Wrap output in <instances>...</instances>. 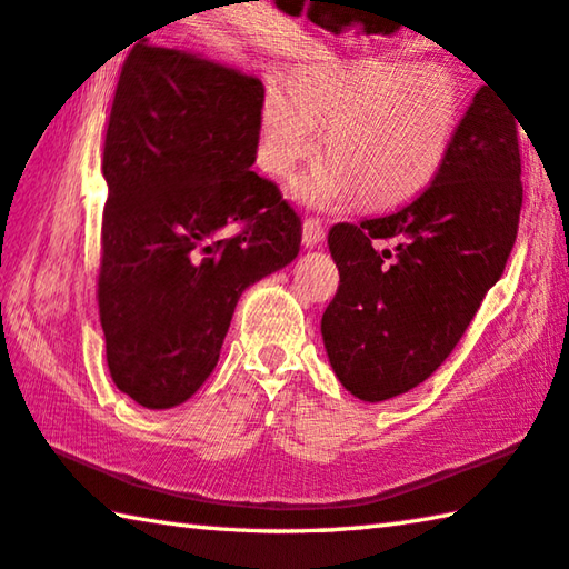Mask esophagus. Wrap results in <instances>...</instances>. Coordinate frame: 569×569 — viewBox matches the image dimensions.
Instances as JSON below:
<instances>
[{
	"label": "esophagus",
	"instance_id": "obj_1",
	"mask_svg": "<svg viewBox=\"0 0 569 569\" xmlns=\"http://www.w3.org/2000/svg\"><path fill=\"white\" fill-rule=\"evenodd\" d=\"M325 239V224L322 219L317 217H307L302 224V242L307 247H320V242Z\"/></svg>",
	"mask_w": 569,
	"mask_h": 569
}]
</instances>
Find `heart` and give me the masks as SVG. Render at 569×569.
I'll return each mask as SVG.
<instances>
[{
    "label": "heart",
    "instance_id": "obj_1",
    "mask_svg": "<svg viewBox=\"0 0 569 569\" xmlns=\"http://www.w3.org/2000/svg\"><path fill=\"white\" fill-rule=\"evenodd\" d=\"M460 119V89L440 64L355 59L272 79L259 119V164L277 179L317 154L327 122L330 157L292 192L330 207L357 192L370 207L412 197L437 174Z\"/></svg>",
    "mask_w": 569,
    "mask_h": 569
}]
</instances>
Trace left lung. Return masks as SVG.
I'll list each match as a JSON object with an SVG mask.
<instances>
[{
	"instance_id": "obj_1",
	"label": "left lung",
	"mask_w": 569,
	"mask_h": 569,
	"mask_svg": "<svg viewBox=\"0 0 569 569\" xmlns=\"http://www.w3.org/2000/svg\"><path fill=\"white\" fill-rule=\"evenodd\" d=\"M517 122L482 87L425 192L390 214L330 229L340 287L322 315L325 350L360 400L425 382L502 277L522 209Z\"/></svg>"
}]
</instances>
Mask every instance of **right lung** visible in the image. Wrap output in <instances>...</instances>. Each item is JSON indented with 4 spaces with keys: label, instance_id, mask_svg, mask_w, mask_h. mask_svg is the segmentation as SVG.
Wrapping results in <instances>:
<instances>
[{
    "label": "right lung",
    "instance_id": "1",
    "mask_svg": "<svg viewBox=\"0 0 569 569\" xmlns=\"http://www.w3.org/2000/svg\"><path fill=\"white\" fill-rule=\"evenodd\" d=\"M264 87L187 54L132 47L107 119L97 302L119 392L149 410L212 375L239 295L290 264L302 219L254 169Z\"/></svg>",
    "mask_w": 569,
    "mask_h": 569
}]
</instances>
